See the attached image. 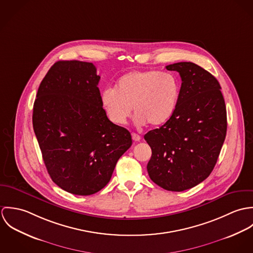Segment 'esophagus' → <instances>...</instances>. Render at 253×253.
I'll return each instance as SVG.
<instances>
[{
  "label": "esophagus",
  "instance_id": "1",
  "mask_svg": "<svg viewBox=\"0 0 253 253\" xmlns=\"http://www.w3.org/2000/svg\"><path fill=\"white\" fill-rule=\"evenodd\" d=\"M131 136H132V139H133L134 141H139V140L141 139L140 135H138V134H136V133H131Z\"/></svg>",
  "mask_w": 253,
  "mask_h": 253
}]
</instances>
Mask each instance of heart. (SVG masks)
Wrapping results in <instances>:
<instances>
[{
  "instance_id": "heart-1",
  "label": "heart",
  "mask_w": 253,
  "mask_h": 253,
  "mask_svg": "<svg viewBox=\"0 0 253 253\" xmlns=\"http://www.w3.org/2000/svg\"><path fill=\"white\" fill-rule=\"evenodd\" d=\"M180 89V82L172 73L134 70L121 76L115 89L102 91L101 105L115 125H125L132 108L136 125L149 123L158 126L166 124L173 115Z\"/></svg>"
}]
</instances>
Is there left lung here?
<instances>
[{"label": "left lung", "instance_id": "8db88e82", "mask_svg": "<svg viewBox=\"0 0 253 253\" xmlns=\"http://www.w3.org/2000/svg\"><path fill=\"white\" fill-rule=\"evenodd\" d=\"M181 77L180 96L171 118L144 139L152 149L151 180L181 192L207 179L216 165L227 131V113L214 76L193 62L166 66Z\"/></svg>", "mask_w": 253, "mask_h": 253}]
</instances>
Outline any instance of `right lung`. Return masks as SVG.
Segmentation results:
<instances>
[{"label":"right lung","mask_w":253,"mask_h":253,"mask_svg":"<svg viewBox=\"0 0 253 253\" xmlns=\"http://www.w3.org/2000/svg\"><path fill=\"white\" fill-rule=\"evenodd\" d=\"M99 80L92 63L57 61L42 79L34 102L33 127L47 172L74 195L104 188L132 144L129 131L107 118Z\"/></svg>","instance_id":"obj_1"}]
</instances>
